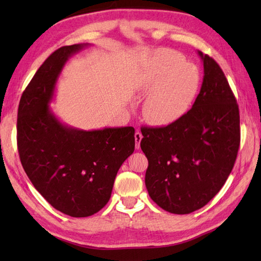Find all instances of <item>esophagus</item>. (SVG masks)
Here are the masks:
<instances>
[{
	"mask_svg": "<svg viewBox=\"0 0 261 261\" xmlns=\"http://www.w3.org/2000/svg\"><path fill=\"white\" fill-rule=\"evenodd\" d=\"M141 139H143V135H141V133L140 132H136L135 133V141H136L135 147H136V149L140 148V141H141Z\"/></svg>",
	"mask_w": 261,
	"mask_h": 261,
	"instance_id": "34e87169",
	"label": "esophagus"
}]
</instances>
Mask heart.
<instances>
[{
  "label": "heart",
  "mask_w": 261,
  "mask_h": 261,
  "mask_svg": "<svg viewBox=\"0 0 261 261\" xmlns=\"http://www.w3.org/2000/svg\"><path fill=\"white\" fill-rule=\"evenodd\" d=\"M201 76L198 67L172 50H158L141 63L135 76L140 92H148L143 113L152 125L178 121L198 96Z\"/></svg>",
  "instance_id": "b5f03b06"
}]
</instances>
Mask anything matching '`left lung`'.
<instances>
[{
  "mask_svg": "<svg viewBox=\"0 0 261 261\" xmlns=\"http://www.w3.org/2000/svg\"><path fill=\"white\" fill-rule=\"evenodd\" d=\"M198 54L204 75L193 108L168 126L141 129L148 194L175 215L202 208L219 193L241 143L239 105L223 70L209 55Z\"/></svg>",
  "mask_w": 261,
  "mask_h": 261,
  "instance_id": "8db88e82",
  "label": "left lung"
}]
</instances>
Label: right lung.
<instances>
[{
  "instance_id": "add662e5",
  "label": "right lung",
  "mask_w": 261,
  "mask_h": 261,
  "mask_svg": "<svg viewBox=\"0 0 261 261\" xmlns=\"http://www.w3.org/2000/svg\"><path fill=\"white\" fill-rule=\"evenodd\" d=\"M87 45L54 51L23 90L17 113V147L27 176L53 208L74 218L92 216L106 206L118 169L135 149L132 126L81 130L51 112L63 66Z\"/></svg>"
}]
</instances>
